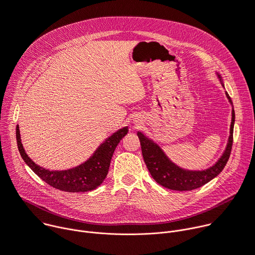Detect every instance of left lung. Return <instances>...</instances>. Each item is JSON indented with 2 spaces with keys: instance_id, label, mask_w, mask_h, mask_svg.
<instances>
[{
  "instance_id": "1",
  "label": "left lung",
  "mask_w": 255,
  "mask_h": 255,
  "mask_svg": "<svg viewBox=\"0 0 255 255\" xmlns=\"http://www.w3.org/2000/svg\"><path fill=\"white\" fill-rule=\"evenodd\" d=\"M216 75L219 81L221 82L222 87L224 88L220 75L218 73H216ZM225 95L232 106L231 99L226 92ZM231 116L232 118L230 125V134L228 137L225 150L223 151L220 158L212 166L204 170H188L179 167L167 157V155L164 153V151L160 148V146L157 143H155L152 139L145 136L141 131H138L137 136L140 140L143 160L153 179L157 183L168 189L186 191L196 189L204 185L211 179H213L215 176H217L222 171L226 162L228 161L232 147L233 127L235 121V114L233 108Z\"/></svg>"
}]
</instances>
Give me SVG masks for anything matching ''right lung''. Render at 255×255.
<instances>
[{
	"mask_svg": "<svg viewBox=\"0 0 255 255\" xmlns=\"http://www.w3.org/2000/svg\"><path fill=\"white\" fill-rule=\"evenodd\" d=\"M128 131V127H125L114 132L96 149L87 161L66 170H50L35 163L24 149L19 126L16 128V137L18 148L24 161L44 181L63 191L86 192L96 189L103 183L109 172L114 151Z\"/></svg>",
	"mask_w": 255,
	"mask_h": 255,
	"instance_id": "obj_1",
	"label": "right lung"
}]
</instances>
